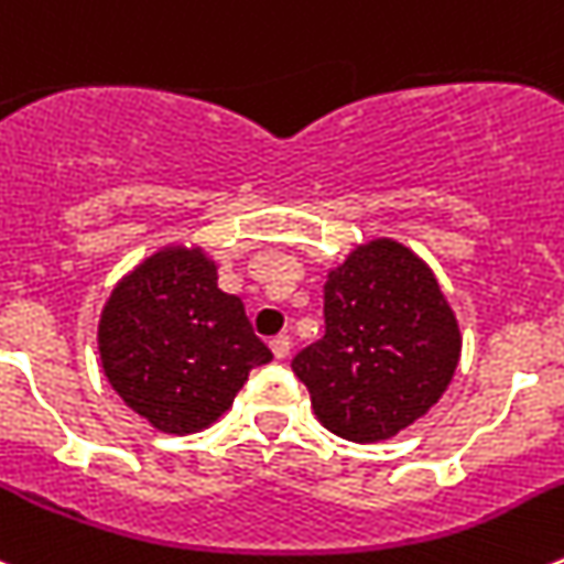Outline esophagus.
Masks as SVG:
<instances>
[{
    "label": "esophagus",
    "mask_w": 564,
    "mask_h": 564,
    "mask_svg": "<svg viewBox=\"0 0 564 564\" xmlns=\"http://www.w3.org/2000/svg\"><path fill=\"white\" fill-rule=\"evenodd\" d=\"M270 348L275 354V359H286L289 351H292V339L286 334H278V337L270 339Z\"/></svg>",
    "instance_id": "esophagus-1"
}]
</instances>
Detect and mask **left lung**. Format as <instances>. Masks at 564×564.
<instances>
[{
  "mask_svg": "<svg viewBox=\"0 0 564 564\" xmlns=\"http://www.w3.org/2000/svg\"><path fill=\"white\" fill-rule=\"evenodd\" d=\"M326 334L292 359L317 421L357 444L393 438L449 388L460 328L433 270L410 247L373 238L328 270Z\"/></svg>",
  "mask_w": 564,
  "mask_h": 564,
  "instance_id": "obj_1",
  "label": "left lung"
}]
</instances>
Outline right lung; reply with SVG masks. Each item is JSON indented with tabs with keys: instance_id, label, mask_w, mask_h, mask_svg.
Returning <instances> with one entry per match:
<instances>
[{
	"instance_id": "add662e5",
	"label": "right lung",
	"mask_w": 564,
	"mask_h": 564,
	"mask_svg": "<svg viewBox=\"0 0 564 564\" xmlns=\"http://www.w3.org/2000/svg\"><path fill=\"white\" fill-rule=\"evenodd\" d=\"M98 351L115 393L160 433L210 427L272 351L202 247H162L111 289Z\"/></svg>"
}]
</instances>
